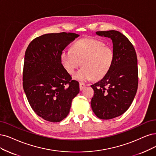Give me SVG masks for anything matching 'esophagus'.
<instances>
[{"instance_id":"obj_1","label":"esophagus","mask_w":156,"mask_h":156,"mask_svg":"<svg viewBox=\"0 0 156 156\" xmlns=\"http://www.w3.org/2000/svg\"><path fill=\"white\" fill-rule=\"evenodd\" d=\"M86 84H85L84 83H80V90H82L83 89H85L86 87Z\"/></svg>"}]
</instances>
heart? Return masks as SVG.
Here are the masks:
<instances>
[{"label":"heart","mask_w":156,"mask_h":156,"mask_svg":"<svg viewBox=\"0 0 156 156\" xmlns=\"http://www.w3.org/2000/svg\"><path fill=\"white\" fill-rule=\"evenodd\" d=\"M115 54L113 49L99 40L83 38L73 44L71 49H64L60 54L63 69L73 74L81 63L82 67L74 75L80 82L98 80L105 77L111 69Z\"/></svg>","instance_id":"1"}]
</instances>
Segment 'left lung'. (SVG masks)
I'll return each instance as SVG.
<instances>
[{"mask_svg": "<svg viewBox=\"0 0 156 156\" xmlns=\"http://www.w3.org/2000/svg\"><path fill=\"white\" fill-rule=\"evenodd\" d=\"M96 33L112 40L115 58L108 73L91 85L94 94L90 104L98 118L110 119L125 112L134 100L138 85L137 59L133 45L122 33L115 30Z\"/></svg>", "mask_w": 156, "mask_h": 156, "instance_id": "left-lung-1", "label": "left lung"}]
</instances>
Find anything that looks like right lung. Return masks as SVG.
I'll return each instance as SVG.
<instances>
[{
  "label": "right lung",
  "instance_id": "1",
  "mask_svg": "<svg viewBox=\"0 0 156 156\" xmlns=\"http://www.w3.org/2000/svg\"><path fill=\"white\" fill-rule=\"evenodd\" d=\"M79 36L66 32L45 34L32 40L26 51L23 88L34 112L48 122L66 118L80 92L79 83L71 80L60 62L62 51Z\"/></svg>",
  "mask_w": 156,
  "mask_h": 156
}]
</instances>
